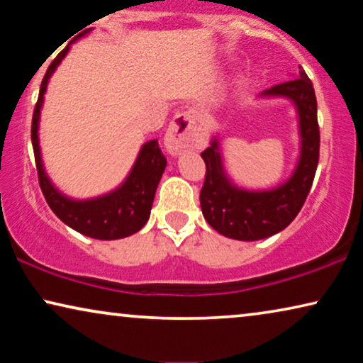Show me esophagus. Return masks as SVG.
Here are the masks:
<instances>
[{
	"label": "esophagus",
	"instance_id": "esophagus-1",
	"mask_svg": "<svg viewBox=\"0 0 363 363\" xmlns=\"http://www.w3.org/2000/svg\"><path fill=\"white\" fill-rule=\"evenodd\" d=\"M198 142H200V128L196 127L195 112L178 113L165 133L167 150L172 155H177L186 148L196 147Z\"/></svg>",
	"mask_w": 363,
	"mask_h": 363
}]
</instances>
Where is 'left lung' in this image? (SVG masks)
<instances>
[{
    "instance_id": "8db88e82",
    "label": "left lung",
    "mask_w": 363,
    "mask_h": 363,
    "mask_svg": "<svg viewBox=\"0 0 363 363\" xmlns=\"http://www.w3.org/2000/svg\"><path fill=\"white\" fill-rule=\"evenodd\" d=\"M262 97H286L294 102L299 116L301 153L291 178L272 190L251 191L238 188L228 178L220 153V142L201 152L206 175L200 193L201 211L213 230L240 241L269 238L291 225L309 195L319 163V123L317 101L311 79L299 71L297 79L277 84Z\"/></svg>"
}]
</instances>
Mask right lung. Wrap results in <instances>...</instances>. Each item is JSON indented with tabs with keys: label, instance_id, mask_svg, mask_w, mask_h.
<instances>
[{
	"label": "right lung",
	"instance_id": "1",
	"mask_svg": "<svg viewBox=\"0 0 363 363\" xmlns=\"http://www.w3.org/2000/svg\"><path fill=\"white\" fill-rule=\"evenodd\" d=\"M89 31L91 29H86L77 38L86 36ZM69 48L71 44H67L57 54V57L49 64L33 112L31 140L34 158H36L39 186H41L49 208L56 213L59 220L71 226L72 230L94 238V240H121V238H127L140 231L150 218L153 198H155L158 182L165 172L167 158L158 147V140L143 143L125 182L107 195L92 198V200H72V198L62 195L52 185V182L44 172L41 148H39V113H41L49 79L67 54Z\"/></svg>",
	"mask_w": 363,
	"mask_h": 363
}]
</instances>
